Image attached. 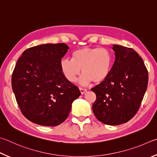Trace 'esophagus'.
<instances>
[{
	"label": "esophagus",
	"instance_id": "obj_1",
	"mask_svg": "<svg viewBox=\"0 0 157 157\" xmlns=\"http://www.w3.org/2000/svg\"><path fill=\"white\" fill-rule=\"evenodd\" d=\"M79 90H80V92L81 93V94H85V93L87 92V90L86 89L82 88V87H79Z\"/></svg>",
	"mask_w": 157,
	"mask_h": 157
}]
</instances>
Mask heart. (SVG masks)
Returning <instances> with one entry per match:
<instances>
[{
    "instance_id": "heart-1",
    "label": "heart",
    "mask_w": 157,
    "mask_h": 157,
    "mask_svg": "<svg viewBox=\"0 0 157 157\" xmlns=\"http://www.w3.org/2000/svg\"><path fill=\"white\" fill-rule=\"evenodd\" d=\"M113 57L111 52L104 48H83L74 51L72 59H63L60 61V69L68 81L76 82L83 71L79 83L87 86L92 81L101 83L110 73Z\"/></svg>"
}]
</instances>
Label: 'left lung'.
I'll return each instance as SVG.
<instances>
[{
	"instance_id": "left-lung-1",
	"label": "left lung",
	"mask_w": 157,
	"mask_h": 157,
	"mask_svg": "<svg viewBox=\"0 0 157 157\" xmlns=\"http://www.w3.org/2000/svg\"><path fill=\"white\" fill-rule=\"evenodd\" d=\"M115 60L106 80L92 88L97 99L93 112L109 125L127 123L138 112L147 90L148 72L132 48L114 45Z\"/></svg>"
}]
</instances>
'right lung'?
I'll return each instance as SVG.
<instances>
[{"label":"right lung","mask_w":157,"mask_h":157,"mask_svg":"<svg viewBox=\"0 0 157 157\" xmlns=\"http://www.w3.org/2000/svg\"><path fill=\"white\" fill-rule=\"evenodd\" d=\"M68 49L65 43L43 44L27 49L18 59L12 87L22 114L31 122L60 125L81 95L78 87L65 78L60 69Z\"/></svg>","instance_id":"right-lung-1"}]
</instances>
